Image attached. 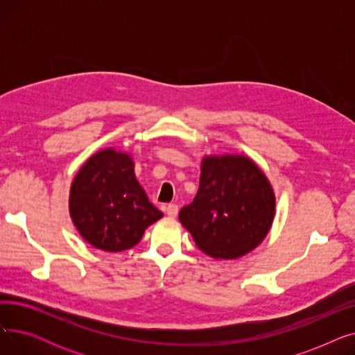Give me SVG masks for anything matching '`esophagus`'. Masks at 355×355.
<instances>
[{
	"label": "esophagus",
	"mask_w": 355,
	"mask_h": 355,
	"mask_svg": "<svg viewBox=\"0 0 355 355\" xmlns=\"http://www.w3.org/2000/svg\"><path fill=\"white\" fill-rule=\"evenodd\" d=\"M165 213H166L168 217L174 218L178 214V206H177V204H168V206L165 207Z\"/></svg>",
	"instance_id": "obj_1"
}]
</instances>
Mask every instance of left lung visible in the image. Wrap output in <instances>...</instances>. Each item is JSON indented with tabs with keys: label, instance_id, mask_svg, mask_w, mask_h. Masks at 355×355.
Here are the masks:
<instances>
[{
	"label": "left lung",
	"instance_id": "obj_1",
	"mask_svg": "<svg viewBox=\"0 0 355 355\" xmlns=\"http://www.w3.org/2000/svg\"><path fill=\"white\" fill-rule=\"evenodd\" d=\"M198 191L178 218L196 246L217 260H234L268 236L276 196L265 171L245 154H209L201 159Z\"/></svg>",
	"mask_w": 355,
	"mask_h": 355
}]
</instances>
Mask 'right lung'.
Wrapping results in <instances>:
<instances>
[{"instance_id":"obj_1","label":"right lung","mask_w":355,"mask_h":355,"mask_svg":"<svg viewBox=\"0 0 355 355\" xmlns=\"http://www.w3.org/2000/svg\"><path fill=\"white\" fill-rule=\"evenodd\" d=\"M69 214L90 246L109 253L134 248L164 216L138 182L132 155L116 146L101 149L79 168L70 184Z\"/></svg>"}]
</instances>
